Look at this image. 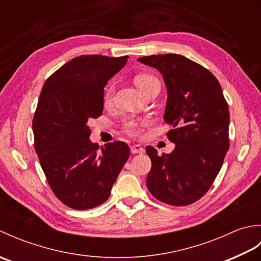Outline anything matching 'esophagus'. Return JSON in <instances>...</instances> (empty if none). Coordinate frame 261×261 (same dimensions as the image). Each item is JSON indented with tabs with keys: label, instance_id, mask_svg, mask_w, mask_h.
<instances>
[{
	"label": "esophagus",
	"instance_id": "1",
	"mask_svg": "<svg viewBox=\"0 0 261 261\" xmlns=\"http://www.w3.org/2000/svg\"><path fill=\"white\" fill-rule=\"evenodd\" d=\"M131 152L132 153H143V152H145V149H143L139 145H135V146L131 147Z\"/></svg>",
	"mask_w": 261,
	"mask_h": 261
}]
</instances>
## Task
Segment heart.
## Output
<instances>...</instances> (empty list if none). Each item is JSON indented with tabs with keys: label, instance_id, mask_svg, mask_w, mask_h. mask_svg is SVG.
Returning a JSON list of instances; mask_svg holds the SVG:
<instances>
[{
	"label": "heart",
	"instance_id": "obj_1",
	"mask_svg": "<svg viewBox=\"0 0 261 261\" xmlns=\"http://www.w3.org/2000/svg\"><path fill=\"white\" fill-rule=\"evenodd\" d=\"M135 82L137 86L140 88L142 93H145L148 88H150L153 84L159 83L156 77L150 74H139L136 76ZM114 96V85H109L107 90L104 92L103 101L105 104H110L113 101ZM147 124L146 120H137V119H129L124 122L123 129L127 135L137 137L141 134L142 127Z\"/></svg>",
	"mask_w": 261,
	"mask_h": 261
}]
</instances>
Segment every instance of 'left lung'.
<instances>
[{"label":"left lung","instance_id":"8db88e82","mask_svg":"<svg viewBox=\"0 0 261 261\" xmlns=\"http://www.w3.org/2000/svg\"><path fill=\"white\" fill-rule=\"evenodd\" d=\"M138 62L163 74L168 93L164 120L171 125L167 138L176 145L168 154L147 147L148 190L174 206L195 203L212 186L230 147L222 87L208 69L180 55H152Z\"/></svg>","mask_w":261,"mask_h":261}]
</instances>
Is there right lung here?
Listing matches in <instances>:
<instances>
[{
	"label": "right lung",
	"mask_w": 261,
	"mask_h": 261,
	"mask_svg": "<svg viewBox=\"0 0 261 261\" xmlns=\"http://www.w3.org/2000/svg\"><path fill=\"white\" fill-rule=\"evenodd\" d=\"M127 58H73L48 77L39 96L32 120L35 150L51 191L70 208L88 210L107 201L130 156L124 142L101 149L92 143L87 124L102 115L104 86Z\"/></svg>",
	"instance_id": "right-lung-1"
}]
</instances>
